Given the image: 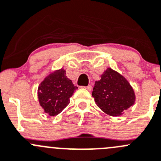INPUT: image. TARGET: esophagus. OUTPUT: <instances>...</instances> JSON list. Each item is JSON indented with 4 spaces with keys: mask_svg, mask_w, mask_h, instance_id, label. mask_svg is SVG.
Here are the masks:
<instances>
[{
    "mask_svg": "<svg viewBox=\"0 0 161 161\" xmlns=\"http://www.w3.org/2000/svg\"><path fill=\"white\" fill-rule=\"evenodd\" d=\"M83 88H85V89H86L87 90H92V86L91 85H89V86H84Z\"/></svg>",
    "mask_w": 161,
    "mask_h": 161,
    "instance_id": "34e87169",
    "label": "esophagus"
}]
</instances>
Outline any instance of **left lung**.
<instances>
[{
  "label": "left lung",
  "instance_id": "left-lung-1",
  "mask_svg": "<svg viewBox=\"0 0 161 161\" xmlns=\"http://www.w3.org/2000/svg\"><path fill=\"white\" fill-rule=\"evenodd\" d=\"M97 105L106 114L119 116L133 105L135 94L127 79L112 68H108L96 81L92 92Z\"/></svg>",
  "mask_w": 161,
  "mask_h": 161
}]
</instances>
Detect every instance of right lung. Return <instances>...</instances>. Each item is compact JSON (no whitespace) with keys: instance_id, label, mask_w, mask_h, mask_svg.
I'll return each instance as SVG.
<instances>
[{"instance_id":"add662e5","label":"right lung","mask_w":161,"mask_h":161,"mask_svg":"<svg viewBox=\"0 0 161 161\" xmlns=\"http://www.w3.org/2000/svg\"><path fill=\"white\" fill-rule=\"evenodd\" d=\"M78 87L66 76L64 68L50 73L39 85L37 96L40 105L51 116L58 115L70 103Z\"/></svg>"}]
</instances>
